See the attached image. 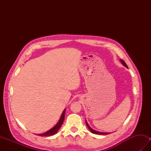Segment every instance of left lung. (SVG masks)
I'll return each instance as SVG.
<instances>
[{
    "label": "left lung",
    "instance_id": "8db88e82",
    "mask_svg": "<svg viewBox=\"0 0 151 151\" xmlns=\"http://www.w3.org/2000/svg\"><path fill=\"white\" fill-rule=\"evenodd\" d=\"M120 61H121V62L122 63V64H123V65L124 67H127V68H128V66H127V65L126 64V63H125L123 60H120ZM86 125H87V127H88V128L89 129V130H90L92 133L95 134H99V135H106V134H110V132H99V131H96V130H95L93 129H92L91 128L89 127V125L88 124V122L86 121Z\"/></svg>",
    "mask_w": 151,
    "mask_h": 151
}]
</instances>
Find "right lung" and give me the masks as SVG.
<instances>
[{
  "label": "right lung",
  "mask_w": 151,
  "mask_h": 151,
  "mask_svg": "<svg viewBox=\"0 0 151 151\" xmlns=\"http://www.w3.org/2000/svg\"><path fill=\"white\" fill-rule=\"evenodd\" d=\"M65 109L63 110V113L62 114V116H61L59 121L58 122V123L53 128H52V129H50L49 131H47V132H45L43 134H37L36 135H38L40 136H50L54 135L56 133H57V132L60 129L61 126H62L63 123L64 117H65Z\"/></svg>",
  "instance_id": "add662e5"
}]
</instances>
